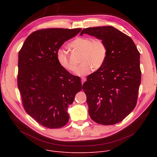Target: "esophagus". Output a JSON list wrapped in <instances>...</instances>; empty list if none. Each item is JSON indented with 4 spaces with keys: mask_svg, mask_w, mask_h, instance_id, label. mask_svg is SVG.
<instances>
[{
    "mask_svg": "<svg viewBox=\"0 0 157 157\" xmlns=\"http://www.w3.org/2000/svg\"><path fill=\"white\" fill-rule=\"evenodd\" d=\"M86 81V78H84V77H83V78H81V83H82V85H83V83H84V82Z\"/></svg>",
    "mask_w": 157,
    "mask_h": 157,
    "instance_id": "1",
    "label": "esophagus"
}]
</instances>
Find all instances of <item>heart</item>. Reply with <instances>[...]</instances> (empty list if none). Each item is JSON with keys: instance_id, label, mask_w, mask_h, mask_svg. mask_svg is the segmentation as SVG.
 Listing matches in <instances>:
<instances>
[{"instance_id": "obj_1", "label": "heart", "mask_w": 157, "mask_h": 157, "mask_svg": "<svg viewBox=\"0 0 157 157\" xmlns=\"http://www.w3.org/2000/svg\"><path fill=\"white\" fill-rule=\"evenodd\" d=\"M69 46L81 52V63L75 70V74L78 76L88 74L93 67L95 70L101 68L106 59L107 48L101 39L93 40L90 37H78L72 41ZM56 60L66 71L72 72L75 69V65L71 62L69 56L62 49H59L56 52Z\"/></svg>"}]
</instances>
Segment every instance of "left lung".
I'll return each mask as SVG.
<instances>
[{
	"label": "left lung",
	"instance_id": "1",
	"mask_svg": "<svg viewBox=\"0 0 157 157\" xmlns=\"http://www.w3.org/2000/svg\"><path fill=\"white\" fill-rule=\"evenodd\" d=\"M83 34L102 40L107 48L104 64L83 85L89 115L98 124H116L136 105L141 79L140 53L132 39L113 27H89L80 35Z\"/></svg>",
	"mask_w": 157,
	"mask_h": 157
}]
</instances>
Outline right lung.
<instances>
[{"label":"right lung","instance_id":"obj_1","mask_svg":"<svg viewBox=\"0 0 157 157\" xmlns=\"http://www.w3.org/2000/svg\"><path fill=\"white\" fill-rule=\"evenodd\" d=\"M81 29L34 32L18 53V87L24 109L42 126L57 128L69 119L67 108L82 89L79 77L62 68L56 52Z\"/></svg>","mask_w":157,"mask_h":157}]
</instances>
